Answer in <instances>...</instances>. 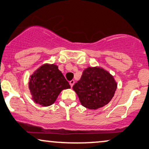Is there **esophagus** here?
Segmentation results:
<instances>
[{
	"mask_svg": "<svg viewBox=\"0 0 149 149\" xmlns=\"http://www.w3.org/2000/svg\"><path fill=\"white\" fill-rule=\"evenodd\" d=\"M74 83H75V81H74V79H72V80H71V81H70V86H71V87H73V86H74Z\"/></svg>",
	"mask_w": 149,
	"mask_h": 149,
	"instance_id": "1",
	"label": "esophagus"
}]
</instances>
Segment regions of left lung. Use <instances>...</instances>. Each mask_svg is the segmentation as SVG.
Returning <instances> with one entry per match:
<instances>
[{"label": "left lung", "instance_id": "left-lung-1", "mask_svg": "<svg viewBox=\"0 0 149 149\" xmlns=\"http://www.w3.org/2000/svg\"><path fill=\"white\" fill-rule=\"evenodd\" d=\"M113 76L100 67H88L73 86L81 105L97 109L107 104L117 89Z\"/></svg>", "mask_w": 149, "mask_h": 149}]
</instances>
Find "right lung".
Instances as JSON below:
<instances>
[{"instance_id": "obj_1", "label": "right lung", "mask_w": 149, "mask_h": 149, "mask_svg": "<svg viewBox=\"0 0 149 149\" xmlns=\"http://www.w3.org/2000/svg\"><path fill=\"white\" fill-rule=\"evenodd\" d=\"M58 66L44 64L33 72L29 81V89L33 101L42 106L53 104L61 92L70 88Z\"/></svg>"}]
</instances>
